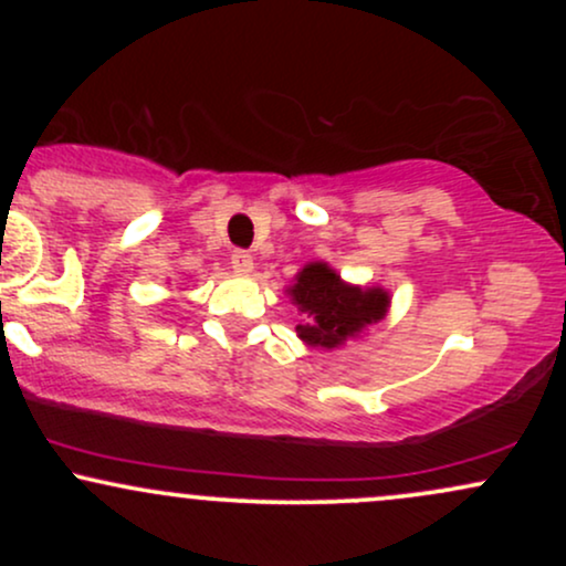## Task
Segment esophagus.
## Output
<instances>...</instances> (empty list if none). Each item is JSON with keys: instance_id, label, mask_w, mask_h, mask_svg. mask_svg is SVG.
I'll list each match as a JSON object with an SVG mask.
<instances>
[{"instance_id": "1", "label": "esophagus", "mask_w": 566, "mask_h": 566, "mask_svg": "<svg viewBox=\"0 0 566 566\" xmlns=\"http://www.w3.org/2000/svg\"><path fill=\"white\" fill-rule=\"evenodd\" d=\"M231 269L237 271V274H252V269H255V263H252V255L247 250H237L231 255Z\"/></svg>"}]
</instances>
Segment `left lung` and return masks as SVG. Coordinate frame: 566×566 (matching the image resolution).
<instances>
[{
    "label": "left lung",
    "mask_w": 566,
    "mask_h": 566,
    "mask_svg": "<svg viewBox=\"0 0 566 566\" xmlns=\"http://www.w3.org/2000/svg\"><path fill=\"white\" fill-rule=\"evenodd\" d=\"M284 292L301 314V324H295L297 337L305 346L322 350L346 346L369 324L386 319L391 308V292L386 287L350 284L324 261L305 263Z\"/></svg>",
    "instance_id": "obj_1"
}]
</instances>
